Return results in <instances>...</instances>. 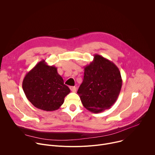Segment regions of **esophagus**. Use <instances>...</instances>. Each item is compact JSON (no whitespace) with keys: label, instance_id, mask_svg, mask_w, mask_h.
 Listing matches in <instances>:
<instances>
[{"label":"esophagus","instance_id":"1","mask_svg":"<svg viewBox=\"0 0 155 155\" xmlns=\"http://www.w3.org/2000/svg\"><path fill=\"white\" fill-rule=\"evenodd\" d=\"M70 90L72 92H75L77 90V87L75 86H70Z\"/></svg>","mask_w":155,"mask_h":155}]
</instances>
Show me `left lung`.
<instances>
[{"mask_svg":"<svg viewBox=\"0 0 155 155\" xmlns=\"http://www.w3.org/2000/svg\"><path fill=\"white\" fill-rule=\"evenodd\" d=\"M84 77L77 93L83 105L90 112L100 113L116 102L122 86L119 69L112 61L94 54L84 67Z\"/></svg>","mask_w":155,"mask_h":155,"instance_id":"8db88e82","label":"left lung"}]
</instances>
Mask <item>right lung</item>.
<instances>
[{
	"label": "right lung",
	"mask_w": 155,
	"mask_h": 155,
	"mask_svg": "<svg viewBox=\"0 0 155 155\" xmlns=\"http://www.w3.org/2000/svg\"><path fill=\"white\" fill-rule=\"evenodd\" d=\"M23 89L34 107L47 112L58 110L71 92L58 73L57 68L47 65L45 60L40 61L26 74Z\"/></svg>",
	"instance_id": "add662e5"
}]
</instances>
